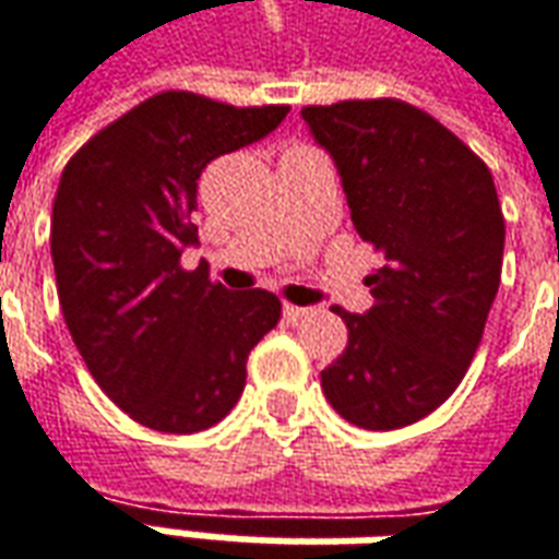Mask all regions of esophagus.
<instances>
[{"instance_id": "34e87169", "label": "esophagus", "mask_w": 559, "mask_h": 559, "mask_svg": "<svg viewBox=\"0 0 559 559\" xmlns=\"http://www.w3.org/2000/svg\"><path fill=\"white\" fill-rule=\"evenodd\" d=\"M312 312L309 306H290V302H284V318L287 321H299V318H306Z\"/></svg>"}]
</instances>
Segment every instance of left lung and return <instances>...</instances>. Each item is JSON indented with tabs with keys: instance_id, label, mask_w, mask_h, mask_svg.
<instances>
[{
	"instance_id": "8db88e82",
	"label": "left lung",
	"mask_w": 559,
	"mask_h": 559,
	"mask_svg": "<svg viewBox=\"0 0 559 559\" xmlns=\"http://www.w3.org/2000/svg\"><path fill=\"white\" fill-rule=\"evenodd\" d=\"M337 164L361 241L383 265L365 284V316L321 371L340 417L399 430L436 412L471 368L501 284L504 216L489 166L454 132L395 98L302 107Z\"/></svg>"
}]
</instances>
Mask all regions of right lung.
Wrapping results in <instances>:
<instances>
[{"mask_svg":"<svg viewBox=\"0 0 559 559\" xmlns=\"http://www.w3.org/2000/svg\"><path fill=\"white\" fill-rule=\"evenodd\" d=\"M287 105L235 107L160 92L80 147L51 206V262L88 374L132 420L201 433L235 408L247 356L281 318L262 287L225 290L198 241V179L222 154L265 139Z\"/></svg>","mask_w":559,"mask_h":559,"instance_id":"1","label":"right lung"}]
</instances>
